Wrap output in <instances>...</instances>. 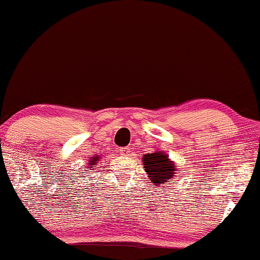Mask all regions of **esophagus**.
Segmentation results:
<instances>
[{
    "instance_id": "1",
    "label": "esophagus",
    "mask_w": 260,
    "mask_h": 260,
    "mask_svg": "<svg viewBox=\"0 0 260 260\" xmlns=\"http://www.w3.org/2000/svg\"><path fill=\"white\" fill-rule=\"evenodd\" d=\"M118 153L123 155V156H127V155H130V149L129 148H120V149L118 150Z\"/></svg>"
}]
</instances>
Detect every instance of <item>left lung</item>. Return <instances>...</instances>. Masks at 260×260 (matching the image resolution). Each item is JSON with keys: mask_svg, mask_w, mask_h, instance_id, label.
<instances>
[{"mask_svg": "<svg viewBox=\"0 0 260 260\" xmlns=\"http://www.w3.org/2000/svg\"><path fill=\"white\" fill-rule=\"evenodd\" d=\"M142 159L144 168H146L151 183L155 185L166 184L168 180L173 179L175 174V165L173 161L168 159V156L164 151L146 154Z\"/></svg>", "mask_w": 260, "mask_h": 260, "instance_id": "1", "label": "left lung"}]
</instances>
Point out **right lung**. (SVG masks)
Instances as JSON below:
<instances>
[{
  "instance_id": "right-lung-1",
  "label": "right lung",
  "mask_w": 260,
  "mask_h": 260,
  "mask_svg": "<svg viewBox=\"0 0 260 260\" xmlns=\"http://www.w3.org/2000/svg\"><path fill=\"white\" fill-rule=\"evenodd\" d=\"M99 159H100V157H98V156H94V157H92V159H90V162L88 164V165H89V166H88V167L90 168V170H93V167H94V166H95V165L98 164V162H96V161H98V160H99Z\"/></svg>"
}]
</instances>
